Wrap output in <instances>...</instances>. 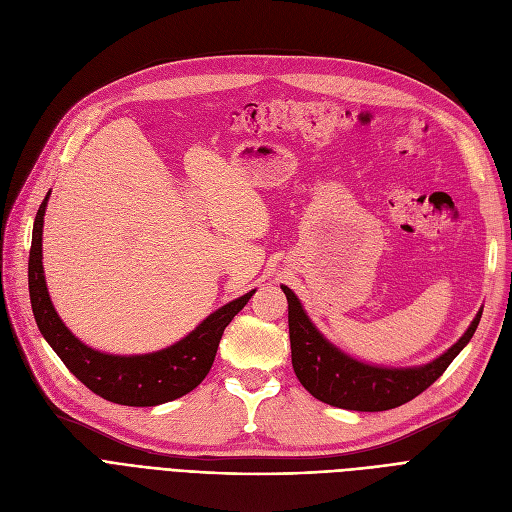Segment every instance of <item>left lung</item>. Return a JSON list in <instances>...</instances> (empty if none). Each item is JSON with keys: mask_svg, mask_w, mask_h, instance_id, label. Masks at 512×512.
<instances>
[{"mask_svg": "<svg viewBox=\"0 0 512 512\" xmlns=\"http://www.w3.org/2000/svg\"><path fill=\"white\" fill-rule=\"evenodd\" d=\"M288 326L292 347V368L305 390L330 407L347 411H387L413 400L445 373L455 356L470 343L483 309L474 315L466 332L447 351L419 366H377L345 354L309 320L303 303L288 288Z\"/></svg>", "mask_w": 512, "mask_h": 512, "instance_id": "8db88e82", "label": "left lung"}]
</instances>
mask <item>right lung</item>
<instances>
[{
	"label": "right lung",
	"instance_id": "1",
	"mask_svg": "<svg viewBox=\"0 0 512 512\" xmlns=\"http://www.w3.org/2000/svg\"><path fill=\"white\" fill-rule=\"evenodd\" d=\"M50 192L42 201L33 222L29 252V298L35 324L42 337L72 373L97 396L127 404V407H156L192 392L207 377L214 364L224 328L248 305L250 290L235 301L222 305L214 313L173 345L137 356H116L84 345L69 330L50 301L42 264L44 214Z\"/></svg>",
	"mask_w": 512,
	"mask_h": 512
}]
</instances>
